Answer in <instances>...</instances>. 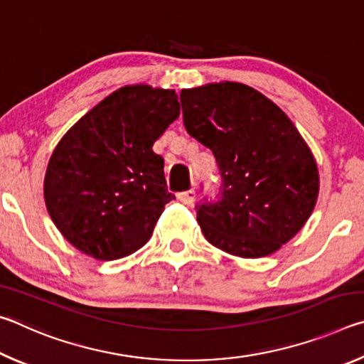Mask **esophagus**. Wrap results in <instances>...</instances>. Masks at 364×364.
Segmentation results:
<instances>
[{"instance_id":"1","label":"esophagus","mask_w":364,"mask_h":364,"mask_svg":"<svg viewBox=\"0 0 364 364\" xmlns=\"http://www.w3.org/2000/svg\"><path fill=\"white\" fill-rule=\"evenodd\" d=\"M178 200L183 202V204H186V205L194 204V200H196V191H194V189L181 191V193H178Z\"/></svg>"}]
</instances>
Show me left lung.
<instances>
[{
  "mask_svg": "<svg viewBox=\"0 0 364 364\" xmlns=\"http://www.w3.org/2000/svg\"><path fill=\"white\" fill-rule=\"evenodd\" d=\"M186 132L213 152L221 184L196 205L208 242L231 255L273 254L315 208L319 178L310 147L257 90L223 82L183 90Z\"/></svg>",
  "mask_w": 364,
  "mask_h": 364,
  "instance_id": "8db88e82",
  "label": "left lung"
}]
</instances>
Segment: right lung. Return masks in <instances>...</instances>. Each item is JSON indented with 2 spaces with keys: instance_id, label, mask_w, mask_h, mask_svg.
I'll use <instances>...</instances> for the list:
<instances>
[{
  "instance_id": "right-lung-1",
  "label": "right lung",
  "mask_w": 364,
  "mask_h": 364,
  "mask_svg": "<svg viewBox=\"0 0 364 364\" xmlns=\"http://www.w3.org/2000/svg\"><path fill=\"white\" fill-rule=\"evenodd\" d=\"M180 117L175 91L125 86L85 114L54 149L45 202L73 247L97 260L149 241L168 193L156 139Z\"/></svg>"
}]
</instances>
